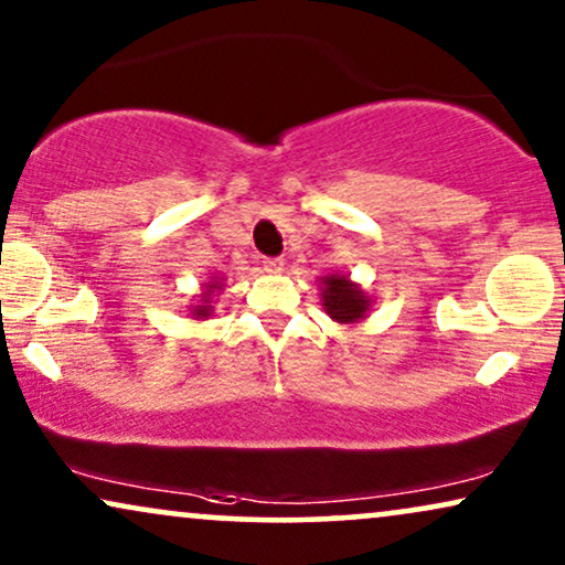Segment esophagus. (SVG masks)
<instances>
[{
    "label": "esophagus",
    "instance_id": "obj_1",
    "mask_svg": "<svg viewBox=\"0 0 565 565\" xmlns=\"http://www.w3.org/2000/svg\"><path fill=\"white\" fill-rule=\"evenodd\" d=\"M263 268H266L268 274H281L284 260L281 258H266V260H263Z\"/></svg>",
    "mask_w": 565,
    "mask_h": 565
}]
</instances>
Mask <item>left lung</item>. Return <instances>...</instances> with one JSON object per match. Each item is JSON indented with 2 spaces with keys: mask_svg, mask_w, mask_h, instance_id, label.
<instances>
[{
  "mask_svg": "<svg viewBox=\"0 0 565 565\" xmlns=\"http://www.w3.org/2000/svg\"><path fill=\"white\" fill-rule=\"evenodd\" d=\"M320 302L326 316L339 326H356L370 318L373 297L347 274H328L320 278Z\"/></svg>",
  "mask_w": 565,
  "mask_h": 565,
  "instance_id": "obj_1",
  "label": "left lung"
}]
</instances>
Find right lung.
I'll use <instances>...</instances> for the list:
<instances>
[{"label":"right lung","mask_w":565,"mask_h":565,"mask_svg":"<svg viewBox=\"0 0 565 565\" xmlns=\"http://www.w3.org/2000/svg\"><path fill=\"white\" fill-rule=\"evenodd\" d=\"M221 291H224V278L213 276L211 281H205L203 287H200V295H195V302L190 305L188 316L192 320H209L213 316V302H216Z\"/></svg>","instance_id":"right-lung-1"}]
</instances>
